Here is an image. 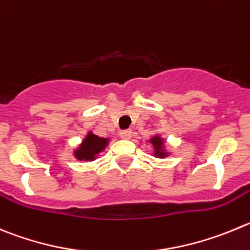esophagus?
I'll return each mask as SVG.
<instances>
[{"label": "esophagus", "mask_w": 250, "mask_h": 250, "mask_svg": "<svg viewBox=\"0 0 250 250\" xmlns=\"http://www.w3.org/2000/svg\"><path fill=\"white\" fill-rule=\"evenodd\" d=\"M120 136L122 137L123 139H129L132 137V130L130 129H123L120 132Z\"/></svg>", "instance_id": "34e87169"}]
</instances>
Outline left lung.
I'll list each match as a JSON object with an SVG mask.
<instances>
[{
    "label": "left lung",
    "instance_id": "1",
    "mask_svg": "<svg viewBox=\"0 0 250 250\" xmlns=\"http://www.w3.org/2000/svg\"><path fill=\"white\" fill-rule=\"evenodd\" d=\"M150 143L153 144V146H154V149H155V155H157V157H159V158H163V157H167V151L164 150V142H163V139L160 138L159 136H155V137H153V138L150 139Z\"/></svg>",
    "mask_w": 250,
    "mask_h": 250
}]
</instances>
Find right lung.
<instances>
[{"label": "right lung", "instance_id": "add662e5", "mask_svg": "<svg viewBox=\"0 0 250 250\" xmlns=\"http://www.w3.org/2000/svg\"><path fill=\"white\" fill-rule=\"evenodd\" d=\"M107 143H108L107 138H101L90 132L74 154L79 160H93L97 157V154L106 148Z\"/></svg>", "mask_w": 250, "mask_h": 250}]
</instances>
